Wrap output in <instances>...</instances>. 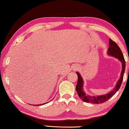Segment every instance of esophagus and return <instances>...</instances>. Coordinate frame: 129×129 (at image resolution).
<instances>
[{
    "instance_id": "1",
    "label": "esophagus",
    "mask_w": 129,
    "mask_h": 129,
    "mask_svg": "<svg viewBox=\"0 0 129 129\" xmlns=\"http://www.w3.org/2000/svg\"><path fill=\"white\" fill-rule=\"evenodd\" d=\"M78 69V67H77V66H75V67H73V69L74 70H76V69Z\"/></svg>"
}]
</instances>
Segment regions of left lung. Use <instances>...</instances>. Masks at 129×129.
I'll return each mask as SVG.
<instances>
[{"label": "left lung", "instance_id": "1", "mask_svg": "<svg viewBox=\"0 0 129 129\" xmlns=\"http://www.w3.org/2000/svg\"><path fill=\"white\" fill-rule=\"evenodd\" d=\"M108 55L112 56L113 57H114L116 59H118L121 62L122 64V70L121 72V76L120 77V79L118 80V82L116 83V85L114 89L107 93L106 94L102 95V96H91L89 95L86 94L85 92L83 90V80L82 77L81 76L79 72H76V74L78 77V80L76 89L78 94L79 98L81 99L83 101L87 102V103H91L93 104H100L103 103L104 102H106L109 99L112 98L113 95L115 94V93L119 90V89L120 87L121 83H122L123 76L125 72V68H126V62L123 56V54L121 52V49H120L117 44L114 41H113L112 39H109V47L108 49Z\"/></svg>", "mask_w": 129, "mask_h": 129}]
</instances>
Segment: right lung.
I'll use <instances>...</instances> for the list:
<instances>
[{
  "label": "right lung",
  "instance_id": "obj_1",
  "mask_svg": "<svg viewBox=\"0 0 129 129\" xmlns=\"http://www.w3.org/2000/svg\"><path fill=\"white\" fill-rule=\"evenodd\" d=\"M45 103H43V104H41V105H37V106H40V105H45Z\"/></svg>",
  "mask_w": 129,
  "mask_h": 129
}]
</instances>
